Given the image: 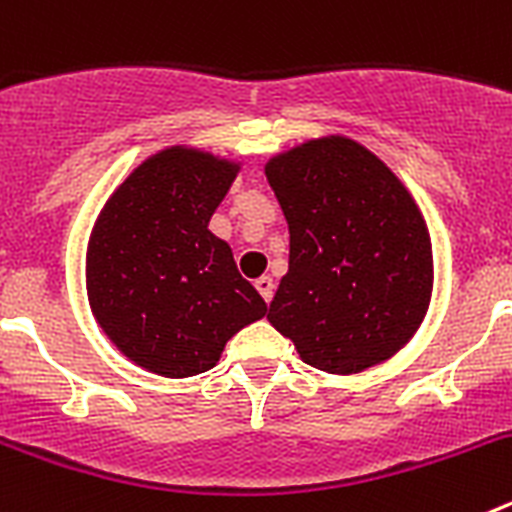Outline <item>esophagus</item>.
Listing matches in <instances>:
<instances>
[{"instance_id":"obj_1","label":"esophagus","mask_w":512,"mask_h":512,"mask_svg":"<svg viewBox=\"0 0 512 512\" xmlns=\"http://www.w3.org/2000/svg\"><path fill=\"white\" fill-rule=\"evenodd\" d=\"M256 289H259L261 297H264L266 302H271V297H274V279L259 277V279H256Z\"/></svg>"}]
</instances>
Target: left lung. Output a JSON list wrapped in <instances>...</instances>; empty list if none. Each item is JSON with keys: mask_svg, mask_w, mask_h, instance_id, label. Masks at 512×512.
<instances>
[{"mask_svg": "<svg viewBox=\"0 0 512 512\" xmlns=\"http://www.w3.org/2000/svg\"><path fill=\"white\" fill-rule=\"evenodd\" d=\"M264 171L289 225L269 323L320 372L359 374L395 356L433 292L431 235L413 194L343 135L307 140Z\"/></svg>", "mask_w": 512, "mask_h": 512, "instance_id": "1", "label": "left lung"}]
</instances>
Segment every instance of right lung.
<instances>
[{"label": "right lung", "mask_w": 512, "mask_h": 512, "mask_svg": "<svg viewBox=\"0 0 512 512\" xmlns=\"http://www.w3.org/2000/svg\"><path fill=\"white\" fill-rule=\"evenodd\" d=\"M241 164L171 146L104 202L89 235L87 295L104 336L161 377L202 374L225 343L266 315L210 217Z\"/></svg>", "instance_id": "right-lung-1"}]
</instances>
